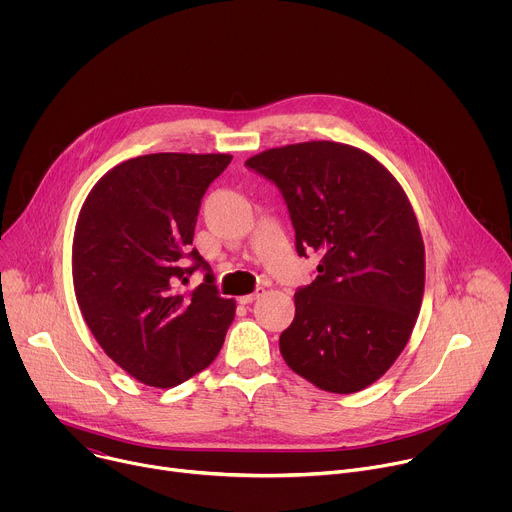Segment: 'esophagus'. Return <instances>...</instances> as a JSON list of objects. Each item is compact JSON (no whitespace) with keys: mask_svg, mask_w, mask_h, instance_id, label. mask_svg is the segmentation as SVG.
<instances>
[{"mask_svg":"<svg viewBox=\"0 0 512 512\" xmlns=\"http://www.w3.org/2000/svg\"><path fill=\"white\" fill-rule=\"evenodd\" d=\"M263 294H265V289H263V287H257V289L253 291V294L241 296V298H239V304H243V306H247V304H253V302H255V300H259Z\"/></svg>","mask_w":512,"mask_h":512,"instance_id":"esophagus-1","label":"esophagus"}]
</instances>
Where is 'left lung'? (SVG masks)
Segmentation results:
<instances>
[{
	"label": "left lung",
	"instance_id": "1",
	"mask_svg": "<svg viewBox=\"0 0 512 512\" xmlns=\"http://www.w3.org/2000/svg\"><path fill=\"white\" fill-rule=\"evenodd\" d=\"M245 164L281 190L298 255H322L279 336L283 360L322 391L367 389L403 352L423 300L425 247L405 190L338 141L291 143Z\"/></svg>",
	"mask_w": 512,
	"mask_h": 512
}]
</instances>
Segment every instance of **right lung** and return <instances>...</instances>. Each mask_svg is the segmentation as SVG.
<instances>
[{
    "label": "right lung",
    "instance_id": "obj_1",
    "mask_svg": "<svg viewBox=\"0 0 512 512\" xmlns=\"http://www.w3.org/2000/svg\"><path fill=\"white\" fill-rule=\"evenodd\" d=\"M229 154H148L109 170L89 192L72 241V281L105 354L143 385L170 389L223 348L235 300L221 298L190 249L200 200ZM190 256L195 265L182 268ZM198 266L205 283L182 292Z\"/></svg>",
    "mask_w": 512,
    "mask_h": 512
}]
</instances>
